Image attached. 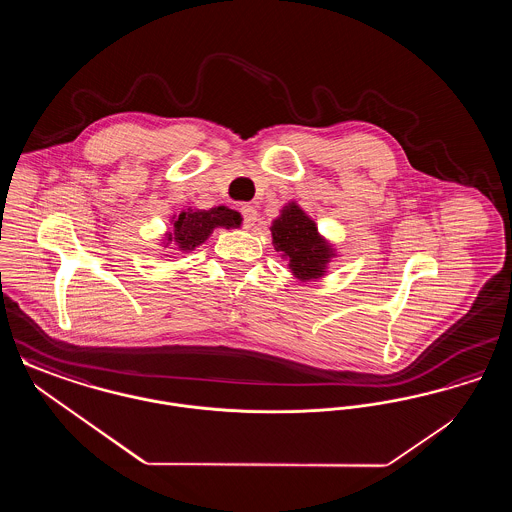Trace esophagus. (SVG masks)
Returning <instances> with one entry per match:
<instances>
[{"label": "esophagus", "instance_id": "1", "mask_svg": "<svg viewBox=\"0 0 512 512\" xmlns=\"http://www.w3.org/2000/svg\"><path fill=\"white\" fill-rule=\"evenodd\" d=\"M240 211H242V217H244L245 228H251L257 222V209L253 205H244Z\"/></svg>", "mask_w": 512, "mask_h": 512}]
</instances>
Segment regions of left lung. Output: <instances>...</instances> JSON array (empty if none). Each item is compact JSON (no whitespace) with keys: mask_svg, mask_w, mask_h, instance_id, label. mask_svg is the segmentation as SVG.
<instances>
[{"mask_svg":"<svg viewBox=\"0 0 512 512\" xmlns=\"http://www.w3.org/2000/svg\"><path fill=\"white\" fill-rule=\"evenodd\" d=\"M272 244L290 259V268L301 282L322 276L330 257V245L318 236L317 224L295 203H290L282 215L272 222Z\"/></svg>","mask_w":512,"mask_h":512,"instance_id":"1","label":"left lung"}]
</instances>
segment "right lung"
I'll return each instance as SVG.
<instances>
[{
	"instance_id": "1",
	"label": "right lung",
	"mask_w": 512,
	"mask_h": 512,
	"mask_svg": "<svg viewBox=\"0 0 512 512\" xmlns=\"http://www.w3.org/2000/svg\"><path fill=\"white\" fill-rule=\"evenodd\" d=\"M242 224L240 213L228 207H213L209 211L188 209L174 220V234H167L169 242H176L182 251H192L197 245L203 244L211 232L219 226L238 228Z\"/></svg>"
}]
</instances>
